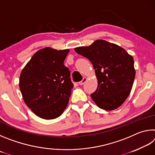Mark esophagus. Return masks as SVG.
<instances>
[{
    "label": "esophagus",
    "instance_id": "1",
    "mask_svg": "<svg viewBox=\"0 0 155 155\" xmlns=\"http://www.w3.org/2000/svg\"><path fill=\"white\" fill-rule=\"evenodd\" d=\"M87 78H86V77H84V78H83V80L81 81H80V82L78 83V84H79L80 85H83V84L86 82V81H87Z\"/></svg>",
    "mask_w": 155,
    "mask_h": 155
}]
</instances>
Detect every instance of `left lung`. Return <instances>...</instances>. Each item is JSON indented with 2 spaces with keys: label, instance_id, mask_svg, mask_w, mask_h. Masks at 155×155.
Here are the masks:
<instances>
[{
  "label": "left lung",
  "instance_id": "left-lung-1",
  "mask_svg": "<svg viewBox=\"0 0 155 155\" xmlns=\"http://www.w3.org/2000/svg\"><path fill=\"white\" fill-rule=\"evenodd\" d=\"M93 65L98 87L91 98L99 108L111 111L124 103L132 90L135 77L133 57L117 44L103 40L89 46L74 48Z\"/></svg>",
  "mask_w": 155,
  "mask_h": 155
}]
</instances>
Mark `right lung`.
<instances>
[{
  "instance_id": "1",
  "label": "right lung",
  "mask_w": 155,
  "mask_h": 155,
  "mask_svg": "<svg viewBox=\"0 0 155 155\" xmlns=\"http://www.w3.org/2000/svg\"><path fill=\"white\" fill-rule=\"evenodd\" d=\"M69 51L50 47L39 50L21 71L19 87L23 100L41 118H57L68 105L74 86L64 64Z\"/></svg>"
}]
</instances>
